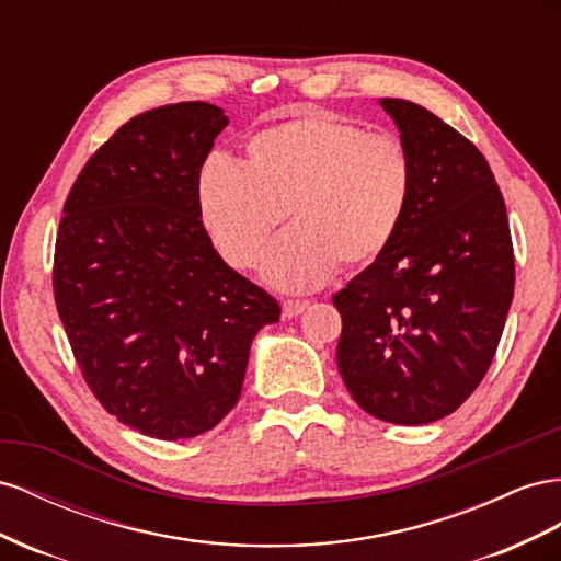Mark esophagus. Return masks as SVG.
<instances>
[{"label": "esophagus", "instance_id": "esophagus-1", "mask_svg": "<svg viewBox=\"0 0 561 561\" xmlns=\"http://www.w3.org/2000/svg\"><path fill=\"white\" fill-rule=\"evenodd\" d=\"M308 306H310L308 300H284V302H282V310H284V317H286V319H294V317H298L300 312H306Z\"/></svg>", "mask_w": 561, "mask_h": 561}]
</instances>
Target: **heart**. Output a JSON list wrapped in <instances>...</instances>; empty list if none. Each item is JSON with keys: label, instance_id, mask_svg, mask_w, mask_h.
<instances>
[{"label": "heart", "instance_id": "b5f03b06", "mask_svg": "<svg viewBox=\"0 0 561 561\" xmlns=\"http://www.w3.org/2000/svg\"><path fill=\"white\" fill-rule=\"evenodd\" d=\"M413 197V162L390 134L331 115H300L253 134L237 167L214 157L199 173V216L222 259L255 267L289 211L294 226L265 253L263 277L310 291L343 265L390 249Z\"/></svg>", "mask_w": 561, "mask_h": 561}]
</instances>
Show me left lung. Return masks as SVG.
<instances>
[{"label": "left lung", "mask_w": 561, "mask_h": 561, "mask_svg": "<svg viewBox=\"0 0 561 561\" xmlns=\"http://www.w3.org/2000/svg\"><path fill=\"white\" fill-rule=\"evenodd\" d=\"M413 162V197L390 249L343 291L335 359L376 419L454 413L493 362L515 294L507 211L484 154L419 103L380 99Z\"/></svg>", "instance_id": "left-lung-1"}]
</instances>
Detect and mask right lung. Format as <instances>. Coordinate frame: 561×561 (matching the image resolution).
<instances>
[{"instance_id": "1", "label": "right lung", "mask_w": 561, "mask_h": 561, "mask_svg": "<svg viewBox=\"0 0 561 561\" xmlns=\"http://www.w3.org/2000/svg\"><path fill=\"white\" fill-rule=\"evenodd\" d=\"M226 126L202 101L129 119L77 175L56 237V308L87 386L164 442L226 419L255 333L282 312L220 259L199 216V173Z\"/></svg>"}]
</instances>
